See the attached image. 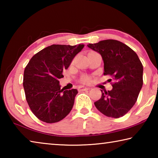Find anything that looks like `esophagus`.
Here are the masks:
<instances>
[{"label":"esophagus","mask_w":158,"mask_h":158,"mask_svg":"<svg viewBox=\"0 0 158 158\" xmlns=\"http://www.w3.org/2000/svg\"><path fill=\"white\" fill-rule=\"evenodd\" d=\"M78 90H79V91H85V90H89V88L85 87V86H83V85H81V86L79 87Z\"/></svg>","instance_id":"esophagus-1"}]
</instances>
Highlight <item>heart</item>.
I'll return each instance as SVG.
<instances>
[{"instance_id": "obj_1", "label": "heart", "mask_w": 158, "mask_h": 158, "mask_svg": "<svg viewBox=\"0 0 158 158\" xmlns=\"http://www.w3.org/2000/svg\"><path fill=\"white\" fill-rule=\"evenodd\" d=\"M90 81V78L89 77H87V76H84L81 78V81L82 82H84V83H88V82H89Z\"/></svg>"}]
</instances>
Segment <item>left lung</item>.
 Listing matches in <instances>:
<instances>
[{"mask_svg": "<svg viewBox=\"0 0 158 158\" xmlns=\"http://www.w3.org/2000/svg\"><path fill=\"white\" fill-rule=\"evenodd\" d=\"M87 46L102 56L104 75L111 77L109 82L114 81L112 90H101L102 97L95 106L108 117L123 116L135 105L142 88V63L137 53L120 41L105 40Z\"/></svg>", "mask_w": 158, "mask_h": 158, "instance_id": "1", "label": "left lung"}]
</instances>
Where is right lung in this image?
Listing matches in <instances>:
<instances>
[{"label":"right lung","instance_id":"right-lung-1","mask_svg":"<svg viewBox=\"0 0 158 158\" xmlns=\"http://www.w3.org/2000/svg\"><path fill=\"white\" fill-rule=\"evenodd\" d=\"M84 44H52L32 57L23 73L26 101L40 121L53 123L68 116L73 107L77 89H60L58 79Z\"/></svg>","mask_w":158,"mask_h":158}]
</instances>
